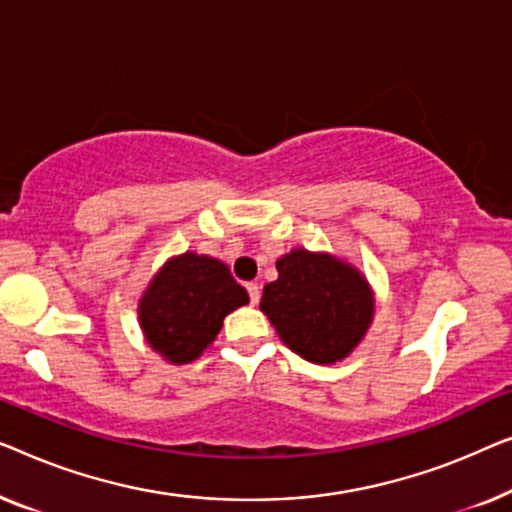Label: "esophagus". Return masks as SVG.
<instances>
[{
	"instance_id": "obj_1",
	"label": "esophagus",
	"mask_w": 512,
	"mask_h": 512,
	"mask_svg": "<svg viewBox=\"0 0 512 512\" xmlns=\"http://www.w3.org/2000/svg\"><path fill=\"white\" fill-rule=\"evenodd\" d=\"M248 294H250V304H259V297H262V292H259V285L257 283H248Z\"/></svg>"
}]
</instances>
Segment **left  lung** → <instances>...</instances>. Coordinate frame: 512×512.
I'll return each instance as SVG.
<instances>
[{"mask_svg": "<svg viewBox=\"0 0 512 512\" xmlns=\"http://www.w3.org/2000/svg\"><path fill=\"white\" fill-rule=\"evenodd\" d=\"M262 313L280 341L313 364L341 362L373 320V292L355 266L329 253L294 248L276 262Z\"/></svg>", "mask_w": 512, "mask_h": 512, "instance_id": "1", "label": "left lung"}]
</instances>
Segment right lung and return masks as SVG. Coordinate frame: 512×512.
<instances>
[{
	"instance_id": "add662e5",
	"label": "right lung",
	"mask_w": 512,
	"mask_h": 512,
	"mask_svg": "<svg viewBox=\"0 0 512 512\" xmlns=\"http://www.w3.org/2000/svg\"><path fill=\"white\" fill-rule=\"evenodd\" d=\"M248 301L227 264L183 253L150 280L139 301V322L150 348L171 364H187L215 341L222 320Z\"/></svg>"
}]
</instances>
